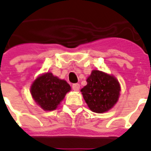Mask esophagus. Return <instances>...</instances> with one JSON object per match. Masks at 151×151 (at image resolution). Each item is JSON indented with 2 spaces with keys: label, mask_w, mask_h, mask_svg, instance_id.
<instances>
[{
  "label": "esophagus",
  "mask_w": 151,
  "mask_h": 151,
  "mask_svg": "<svg viewBox=\"0 0 151 151\" xmlns=\"http://www.w3.org/2000/svg\"><path fill=\"white\" fill-rule=\"evenodd\" d=\"M72 88L74 91H78L79 90V88H80V85L78 83H75V84H73L72 85Z\"/></svg>",
  "instance_id": "34e87169"
}]
</instances>
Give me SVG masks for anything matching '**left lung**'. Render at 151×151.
Here are the masks:
<instances>
[{
  "label": "left lung",
  "instance_id": "8db88e82",
  "mask_svg": "<svg viewBox=\"0 0 151 151\" xmlns=\"http://www.w3.org/2000/svg\"><path fill=\"white\" fill-rule=\"evenodd\" d=\"M87 85L81 88L88 108L94 112L107 111L116 103L120 87L116 78L99 70H93L87 78Z\"/></svg>",
  "mask_w": 151,
  "mask_h": 151
}]
</instances>
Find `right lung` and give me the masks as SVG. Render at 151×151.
Returning <instances> with one entry per match:
<instances>
[{
    "label": "right lung",
    "mask_w": 151,
    "mask_h": 151,
    "mask_svg": "<svg viewBox=\"0 0 151 151\" xmlns=\"http://www.w3.org/2000/svg\"><path fill=\"white\" fill-rule=\"evenodd\" d=\"M70 91V86L65 81L55 77L51 73L39 77L31 88L32 97L46 111L55 110Z\"/></svg>",
    "instance_id": "right-lung-1"
}]
</instances>
